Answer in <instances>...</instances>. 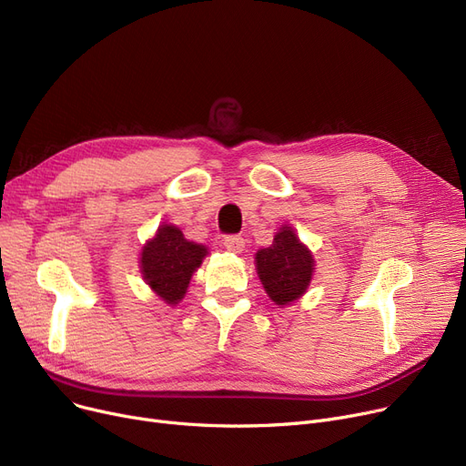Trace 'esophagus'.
<instances>
[{"label": "esophagus", "instance_id": "esophagus-1", "mask_svg": "<svg viewBox=\"0 0 466 466\" xmlns=\"http://www.w3.org/2000/svg\"><path fill=\"white\" fill-rule=\"evenodd\" d=\"M223 246L232 251V253H241L243 248H246V239H243L241 236H236V234H228L225 236L223 239Z\"/></svg>", "mask_w": 466, "mask_h": 466}]
</instances>
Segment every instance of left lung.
<instances>
[{
  "instance_id": "left-lung-1",
  "label": "left lung",
  "mask_w": 466,
  "mask_h": 466,
  "mask_svg": "<svg viewBox=\"0 0 466 466\" xmlns=\"http://www.w3.org/2000/svg\"><path fill=\"white\" fill-rule=\"evenodd\" d=\"M313 257L292 228L283 227L270 248L257 253V274L278 306L300 299L313 274Z\"/></svg>"
}]
</instances>
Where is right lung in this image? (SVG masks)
Masks as SVG:
<instances>
[{"label":"right lung","mask_w":466,"mask_h":466,"mask_svg":"<svg viewBox=\"0 0 466 466\" xmlns=\"http://www.w3.org/2000/svg\"><path fill=\"white\" fill-rule=\"evenodd\" d=\"M208 249L185 239L183 232L171 225H162L157 236L141 253V274L157 295L177 304L187 292L192 272L202 264Z\"/></svg>","instance_id":"obj_1"}]
</instances>
